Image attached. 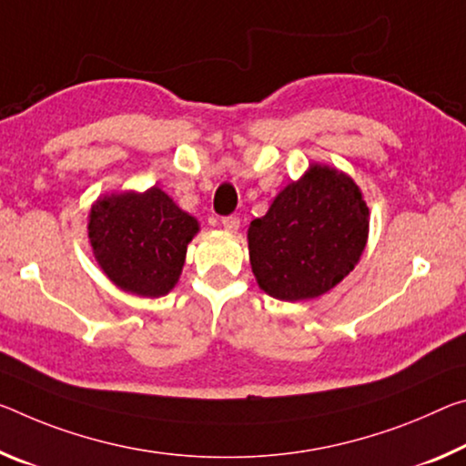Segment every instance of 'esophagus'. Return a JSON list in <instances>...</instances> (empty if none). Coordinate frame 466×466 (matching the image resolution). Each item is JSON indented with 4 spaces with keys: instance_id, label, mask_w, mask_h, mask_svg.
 I'll return each instance as SVG.
<instances>
[{
    "instance_id": "obj_1",
    "label": "esophagus",
    "mask_w": 466,
    "mask_h": 466,
    "mask_svg": "<svg viewBox=\"0 0 466 466\" xmlns=\"http://www.w3.org/2000/svg\"><path fill=\"white\" fill-rule=\"evenodd\" d=\"M221 226H224V230L226 232H238V228H240V219L236 218V216H226V218H221Z\"/></svg>"
}]
</instances>
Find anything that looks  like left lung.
<instances>
[{"label": "left lung", "instance_id": "left-lung-1", "mask_svg": "<svg viewBox=\"0 0 466 466\" xmlns=\"http://www.w3.org/2000/svg\"><path fill=\"white\" fill-rule=\"evenodd\" d=\"M369 207L357 184L336 167L311 164L248 226V257L269 297L317 299L349 276L363 255Z\"/></svg>", "mask_w": 466, "mask_h": 466}]
</instances>
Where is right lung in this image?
Masks as SVG:
<instances>
[{"instance_id": "add662e5", "label": "right lung", "mask_w": 466, "mask_h": 466, "mask_svg": "<svg viewBox=\"0 0 466 466\" xmlns=\"http://www.w3.org/2000/svg\"><path fill=\"white\" fill-rule=\"evenodd\" d=\"M198 221L164 190L106 195L88 213V242L103 273L137 297H164L178 282Z\"/></svg>"}]
</instances>
